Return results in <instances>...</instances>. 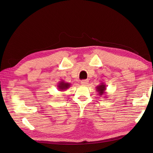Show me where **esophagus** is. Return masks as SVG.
Returning <instances> with one entry per match:
<instances>
[{"label": "esophagus", "mask_w": 153, "mask_h": 153, "mask_svg": "<svg viewBox=\"0 0 153 153\" xmlns=\"http://www.w3.org/2000/svg\"><path fill=\"white\" fill-rule=\"evenodd\" d=\"M88 82H89V81L87 80V79H85V80H82V81H81V84H82V85H86V84L88 83Z\"/></svg>", "instance_id": "34e87169"}]
</instances>
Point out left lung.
<instances>
[{"label": "left lung", "mask_w": 153, "mask_h": 153, "mask_svg": "<svg viewBox=\"0 0 153 153\" xmlns=\"http://www.w3.org/2000/svg\"><path fill=\"white\" fill-rule=\"evenodd\" d=\"M96 89H97V91L98 92V94L100 97L104 96V95H105V94L106 93V86L105 84V83H103V82L101 83H100V85L96 87Z\"/></svg>", "instance_id": "left-lung-1"}]
</instances>
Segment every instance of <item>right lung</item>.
Segmentation results:
<instances>
[{"label": "right lung", "instance_id": "add662e5", "mask_svg": "<svg viewBox=\"0 0 153 153\" xmlns=\"http://www.w3.org/2000/svg\"><path fill=\"white\" fill-rule=\"evenodd\" d=\"M71 84L69 83H66L65 82L64 80H62L60 82L58 83V89L60 91H66V89H68L69 87H70Z\"/></svg>", "mask_w": 153, "mask_h": 153}]
</instances>
